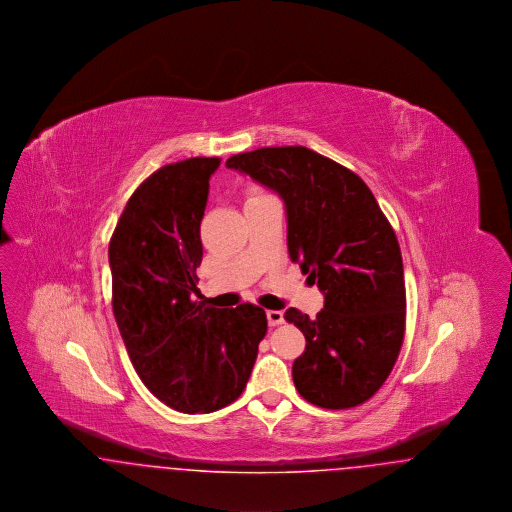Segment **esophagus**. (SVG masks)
<instances>
[{
    "label": "esophagus",
    "instance_id": "1",
    "mask_svg": "<svg viewBox=\"0 0 512 512\" xmlns=\"http://www.w3.org/2000/svg\"><path fill=\"white\" fill-rule=\"evenodd\" d=\"M267 320L268 326H278V324L284 322V313H282V311H272V309H268Z\"/></svg>",
    "mask_w": 512,
    "mask_h": 512
}]
</instances>
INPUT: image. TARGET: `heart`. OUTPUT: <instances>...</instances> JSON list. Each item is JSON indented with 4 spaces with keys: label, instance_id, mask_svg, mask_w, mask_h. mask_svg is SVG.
Instances as JSON below:
<instances>
[{
    "label": "heart",
    "instance_id": "obj_1",
    "mask_svg": "<svg viewBox=\"0 0 512 512\" xmlns=\"http://www.w3.org/2000/svg\"><path fill=\"white\" fill-rule=\"evenodd\" d=\"M255 195H261V194H257V192H251V195H249V197H255Z\"/></svg>",
    "mask_w": 512,
    "mask_h": 512
}]
</instances>
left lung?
<instances>
[{
	"mask_svg": "<svg viewBox=\"0 0 512 512\" xmlns=\"http://www.w3.org/2000/svg\"><path fill=\"white\" fill-rule=\"evenodd\" d=\"M226 167L284 199L290 259L324 293L317 318L293 307L284 315L307 341L293 361L299 395L322 409L365 403L390 376L405 336L403 261L390 220L355 172L309 147H261Z\"/></svg>",
	"mask_w": 512,
	"mask_h": 512,
	"instance_id": "8db88e82",
	"label": "left lung"
}]
</instances>
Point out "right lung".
Listing matches in <instances>:
<instances>
[{"instance_id":"right-lung-1","label":"right lung","mask_w":512,"mask_h":512,"mask_svg":"<svg viewBox=\"0 0 512 512\" xmlns=\"http://www.w3.org/2000/svg\"><path fill=\"white\" fill-rule=\"evenodd\" d=\"M219 157L165 165L130 195L109 242L113 313L140 380L180 413H213L251 376L267 315L192 301L203 245L199 226Z\"/></svg>"}]
</instances>
